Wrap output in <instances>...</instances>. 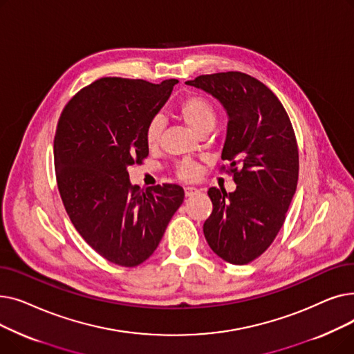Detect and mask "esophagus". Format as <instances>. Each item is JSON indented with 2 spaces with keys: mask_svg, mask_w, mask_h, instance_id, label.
I'll return each instance as SVG.
<instances>
[{
  "mask_svg": "<svg viewBox=\"0 0 354 354\" xmlns=\"http://www.w3.org/2000/svg\"><path fill=\"white\" fill-rule=\"evenodd\" d=\"M198 192H199V189H196V188H194V187H187V188H185V195H187L188 198L196 195Z\"/></svg>",
  "mask_w": 354,
  "mask_h": 354,
  "instance_id": "34e87169",
  "label": "esophagus"
}]
</instances>
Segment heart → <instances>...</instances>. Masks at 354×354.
Returning <instances> with one entry per match:
<instances>
[{
	"label": "heart",
	"instance_id": "1",
	"mask_svg": "<svg viewBox=\"0 0 354 354\" xmlns=\"http://www.w3.org/2000/svg\"><path fill=\"white\" fill-rule=\"evenodd\" d=\"M176 115L198 135L205 132V130H212L216 123V111L214 106L201 96H188L182 99L176 106ZM163 124L165 122L160 116H156L149 122L146 127V143L151 147L158 145ZM178 174L183 179H194L198 175V166L185 160L179 165Z\"/></svg>",
	"mask_w": 354,
	"mask_h": 354
}]
</instances>
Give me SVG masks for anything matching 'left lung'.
Listing matches in <instances>:
<instances>
[{
	"label": "left lung",
	"instance_id": "left-lung-1",
	"mask_svg": "<svg viewBox=\"0 0 354 354\" xmlns=\"http://www.w3.org/2000/svg\"><path fill=\"white\" fill-rule=\"evenodd\" d=\"M187 84L216 99L228 116L221 158L230 162L236 189L209 188L214 209L203 234L218 257L244 266L271 245L284 224L299 180L294 130L281 102L245 73L207 74Z\"/></svg>",
	"mask_w": 354,
	"mask_h": 354
}]
</instances>
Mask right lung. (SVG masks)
I'll use <instances>...</instances> for the list:
<instances>
[{
  "mask_svg": "<svg viewBox=\"0 0 354 354\" xmlns=\"http://www.w3.org/2000/svg\"><path fill=\"white\" fill-rule=\"evenodd\" d=\"M178 80L104 77L64 107L54 138L55 176L64 208L86 243L107 261L136 267L158 248L182 205L178 185H130L127 167L149 155L146 127Z\"/></svg>",
  "mask_w": 354,
  "mask_h": 354,
  "instance_id": "right-lung-1",
  "label": "right lung"
}]
</instances>
